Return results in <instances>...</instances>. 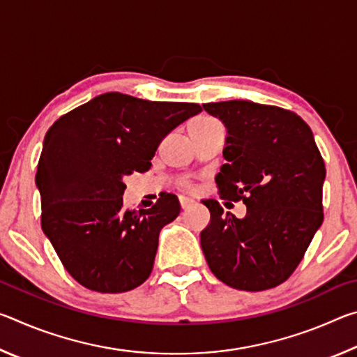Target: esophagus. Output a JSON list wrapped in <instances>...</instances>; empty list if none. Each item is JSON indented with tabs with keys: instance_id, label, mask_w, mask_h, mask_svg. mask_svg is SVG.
Returning a JSON list of instances; mask_svg holds the SVG:
<instances>
[{
	"instance_id": "34e87169",
	"label": "esophagus",
	"mask_w": 357,
	"mask_h": 357,
	"mask_svg": "<svg viewBox=\"0 0 357 357\" xmlns=\"http://www.w3.org/2000/svg\"><path fill=\"white\" fill-rule=\"evenodd\" d=\"M179 203H181V208L187 209V208H190L195 202H193L192 198H189V197H179Z\"/></svg>"
}]
</instances>
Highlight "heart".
<instances>
[{"label":"heart","mask_w":357,"mask_h":357,"mask_svg":"<svg viewBox=\"0 0 357 357\" xmlns=\"http://www.w3.org/2000/svg\"><path fill=\"white\" fill-rule=\"evenodd\" d=\"M214 123H217L215 119L208 118V116H202V118H197L192 124H214Z\"/></svg>","instance_id":"1"}]
</instances>
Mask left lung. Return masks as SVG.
<instances>
[{"instance_id":"1","label":"left lung","mask_w":357,"mask_h":357,"mask_svg":"<svg viewBox=\"0 0 357 357\" xmlns=\"http://www.w3.org/2000/svg\"><path fill=\"white\" fill-rule=\"evenodd\" d=\"M227 128L215 183L220 198L247 206L244 219L202 200L211 222L200 234L209 269L228 287L263 291L298 268L323 223L324 160L309 126L280 107L250 100L203 104Z\"/></svg>"}]
</instances>
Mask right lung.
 <instances>
[{
    "label": "right lung",
    "instance_id": "obj_1",
    "mask_svg": "<svg viewBox=\"0 0 357 357\" xmlns=\"http://www.w3.org/2000/svg\"><path fill=\"white\" fill-rule=\"evenodd\" d=\"M198 104L105 93L48 129L36 173L40 223L68 273L84 288L124 293L153 271L159 233L179 215L173 193L124 211V176L151 168L157 146Z\"/></svg>",
    "mask_w": 357,
    "mask_h": 357
}]
</instances>
